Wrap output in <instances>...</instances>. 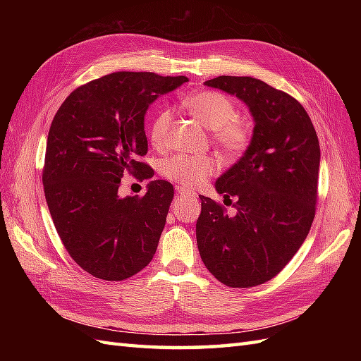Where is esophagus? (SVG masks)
I'll use <instances>...</instances> for the list:
<instances>
[{"label":"esophagus","instance_id":"obj_1","mask_svg":"<svg viewBox=\"0 0 361 361\" xmlns=\"http://www.w3.org/2000/svg\"><path fill=\"white\" fill-rule=\"evenodd\" d=\"M176 195H178V197H186V198H192V200H195V194L189 192V190L183 189V188H178V189H176Z\"/></svg>","mask_w":361,"mask_h":361}]
</instances>
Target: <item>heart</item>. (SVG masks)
I'll list each match as a JSON object with an SVG mask.
<instances>
[{
  "label": "heart",
  "mask_w": 361,
  "mask_h": 361,
  "mask_svg": "<svg viewBox=\"0 0 361 361\" xmlns=\"http://www.w3.org/2000/svg\"><path fill=\"white\" fill-rule=\"evenodd\" d=\"M183 105L192 116L211 130V140L221 155L239 159L250 149L252 128L247 121L237 118L234 102L219 91H197L183 99ZM172 113L164 109L157 113L150 126V141L157 149H164L169 142ZM219 161L212 155H173L167 158L161 171L167 180L183 189L203 185L217 172Z\"/></svg>",
  "instance_id": "1"
}]
</instances>
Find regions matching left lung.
I'll use <instances>...</instances> for the list:
<instances>
[{
    "mask_svg": "<svg viewBox=\"0 0 361 361\" xmlns=\"http://www.w3.org/2000/svg\"><path fill=\"white\" fill-rule=\"evenodd\" d=\"M204 85L248 105L255 119L247 153L216 183L225 204L198 195L197 245L214 278L233 288L273 279L307 237L315 219L319 142L307 111L293 96L255 78L219 75Z\"/></svg>",
    "mask_w": 361,
    "mask_h": 361,
    "instance_id": "left-lung-1",
    "label": "left lung"
}]
</instances>
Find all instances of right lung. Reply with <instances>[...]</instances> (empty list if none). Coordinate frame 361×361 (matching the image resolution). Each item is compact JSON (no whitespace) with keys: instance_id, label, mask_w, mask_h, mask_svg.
<instances>
[{"instance_id":"obj_1","label":"right lung","mask_w":361,"mask_h":361,"mask_svg":"<svg viewBox=\"0 0 361 361\" xmlns=\"http://www.w3.org/2000/svg\"><path fill=\"white\" fill-rule=\"evenodd\" d=\"M185 75L119 71L75 88L60 105L43 166L46 203L73 260L104 281H124L147 267L166 225L173 186L153 180L142 197H119L124 176H153L144 116Z\"/></svg>"}]
</instances>
